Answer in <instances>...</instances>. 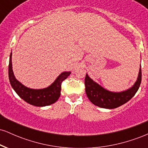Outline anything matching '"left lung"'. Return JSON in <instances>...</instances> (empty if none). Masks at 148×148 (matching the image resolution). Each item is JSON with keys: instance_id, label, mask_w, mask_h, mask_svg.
Segmentation results:
<instances>
[{"instance_id": "left-lung-1", "label": "left lung", "mask_w": 148, "mask_h": 148, "mask_svg": "<svg viewBox=\"0 0 148 148\" xmlns=\"http://www.w3.org/2000/svg\"><path fill=\"white\" fill-rule=\"evenodd\" d=\"M141 76V68L140 67L138 79L132 88L121 92H113L103 89L86 74L85 78L86 95L90 101L96 106L109 109L115 108L127 103L135 95L140 87Z\"/></svg>"}]
</instances>
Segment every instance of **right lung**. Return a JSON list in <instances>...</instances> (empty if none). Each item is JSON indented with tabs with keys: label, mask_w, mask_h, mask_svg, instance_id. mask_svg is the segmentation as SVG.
Returning a JSON list of instances; mask_svg holds the SVG:
<instances>
[{
	"label": "right lung",
	"mask_w": 148,
	"mask_h": 148,
	"mask_svg": "<svg viewBox=\"0 0 148 148\" xmlns=\"http://www.w3.org/2000/svg\"><path fill=\"white\" fill-rule=\"evenodd\" d=\"M9 79L12 87L22 99L35 106H45L55 103L60 96L62 81L70 75L71 72H64L58 76L50 86L45 89H30L22 85L14 77L12 65V53L10 56Z\"/></svg>",
	"instance_id": "1"
}]
</instances>
